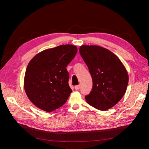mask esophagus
I'll use <instances>...</instances> for the list:
<instances>
[{
    "mask_svg": "<svg viewBox=\"0 0 149 149\" xmlns=\"http://www.w3.org/2000/svg\"><path fill=\"white\" fill-rule=\"evenodd\" d=\"M74 88H75V89H76V90H78V89H79V88H80V84L77 85V86H74Z\"/></svg>",
    "mask_w": 149,
    "mask_h": 149,
    "instance_id": "obj_1",
    "label": "esophagus"
}]
</instances>
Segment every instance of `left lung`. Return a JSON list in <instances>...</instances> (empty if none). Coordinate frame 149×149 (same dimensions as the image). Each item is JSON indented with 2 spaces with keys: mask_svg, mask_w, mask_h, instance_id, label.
Listing matches in <instances>:
<instances>
[{
  "mask_svg": "<svg viewBox=\"0 0 149 149\" xmlns=\"http://www.w3.org/2000/svg\"><path fill=\"white\" fill-rule=\"evenodd\" d=\"M79 53L93 79L92 91L85 97L86 101L99 110H108L119 102L127 90V71L119 58L105 48L81 45Z\"/></svg>",
  "mask_w": 149,
  "mask_h": 149,
  "instance_id": "1",
  "label": "left lung"
}]
</instances>
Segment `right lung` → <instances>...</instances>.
Segmentation results:
<instances>
[{"label": "right lung", "mask_w": 149, "mask_h": 149, "mask_svg": "<svg viewBox=\"0 0 149 149\" xmlns=\"http://www.w3.org/2000/svg\"><path fill=\"white\" fill-rule=\"evenodd\" d=\"M77 52V47L73 45H61L45 49L30 61L24 88L35 106L49 112L66 102L72 92L66 66Z\"/></svg>", "instance_id": "1"}]
</instances>
